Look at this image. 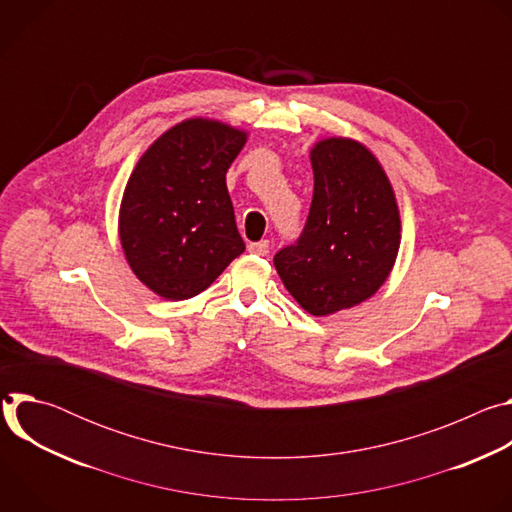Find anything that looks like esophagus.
Here are the masks:
<instances>
[{"mask_svg": "<svg viewBox=\"0 0 512 512\" xmlns=\"http://www.w3.org/2000/svg\"><path fill=\"white\" fill-rule=\"evenodd\" d=\"M249 253L253 255H259V257H265L269 253V241H259V243H251L249 247Z\"/></svg>", "mask_w": 512, "mask_h": 512, "instance_id": "esophagus-1", "label": "esophagus"}]
</instances>
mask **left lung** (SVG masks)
I'll return each instance as SVG.
<instances>
[{"label":"left lung","mask_w":512,"mask_h":512,"mask_svg":"<svg viewBox=\"0 0 512 512\" xmlns=\"http://www.w3.org/2000/svg\"><path fill=\"white\" fill-rule=\"evenodd\" d=\"M314 196L304 233L281 249L275 269L312 316L358 306L387 281L401 243L393 186L356 139L326 137L310 152Z\"/></svg>","instance_id":"1"}]
</instances>
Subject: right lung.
I'll return each instance as SVG.
<instances>
[{"mask_svg": "<svg viewBox=\"0 0 512 512\" xmlns=\"http://www.w3.org/2000/svg\"><path fill=\"white\" fill-rule=\"evenodd\" d=\"M247 131L186 119L162 133L133 168L119 208V239L137 279L164 300L198 296L245 251L227 170Z\"/></svg>", "mask_w": 512, "mask_h": 512, "instance_id": "1", "label": "right lung"}]
</instances>
